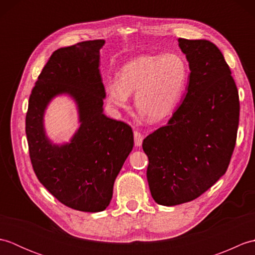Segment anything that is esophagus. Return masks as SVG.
I'll list each match as a JSON object with an SVG mask.
<instances>
[{
    "mask_svg": "<svg viewBox=\"0 0 255 255\" xmlns=\"http://www.w3.org/2000/svg\"><path fill=\"white\" fill-rule=\"evenodd\" d=\"M133 138H134V145H136V147H140V145L142 144V141H143V134L141 132L134 130L133 131Z\"/></svg>",
    "mask_w": 255,
    "mask_h": 255,
    "instance_id": "esophagus-1",
    "label": "esophagus"
}]
</instances>
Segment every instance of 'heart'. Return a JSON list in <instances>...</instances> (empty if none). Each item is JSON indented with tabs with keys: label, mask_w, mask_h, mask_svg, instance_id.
Instances as JSON below:
<instances>
[{
	"label": "heart",
	"mask_w": 255,
	"mask_h": 255,
	"mask_svg": "<svg viewBox=\"0 0 255 255\" xmlns=\"http://www.w3.org/2000/svg\"><path fill=\"white\" fill-rule=\"evenodd\" d=\"M188 73L187 62L176 52L138 57L121 69L117 81L106 83V101L113 107L125 110L129 95L136 92L137 110L150 122L163 121L182 99Z\"/></svg>",
	"instance_id": "b5f03b06"
}]
</instances>
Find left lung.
<instances>
[{
  "instance_id": "left-lung-1",
  "label": "left lung",
  "mask_w": 255,
  "mask_h": 255,
  "mask_svg": "<svg viewBox=\"0 0 255 255\" xmlns=\"http://www.w3.org/2000/svg\"><path fill=\"white\" fill-rule=\"evenodd\" d=\"M177 41L191 70L186 95L167 125L142 142L150 192L163 206L191 202L225 174L239 126V94L218 47Z\"/></svg>"
}]
</instances>
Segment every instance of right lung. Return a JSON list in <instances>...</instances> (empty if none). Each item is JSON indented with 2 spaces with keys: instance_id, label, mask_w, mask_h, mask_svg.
I'll list each match as a JSON object with an SVG mask.
<instances>
[{
  "instance_id": "add662e5",
  "label": "right lung",
  "mask_w": 255,
  "mask_h": 255,
  "mask_svg": "<svg viewBox=\"0 0 255 255\" xmlns=\"http://www.w3.org/2000/svg\"><path fill=\"white\" fill-rule=\"evenodd\" d=\"M105 40H88L52 53L36 81L26 114L32 169L39 182L68 207L99 213L113 196L114 182L133 147L129 125L103 114L105 89L100 50ZM69 94L77 103L81 125L69 144L45 136L43 114L53 97Z\"/></svg>"
}]
</instances>
